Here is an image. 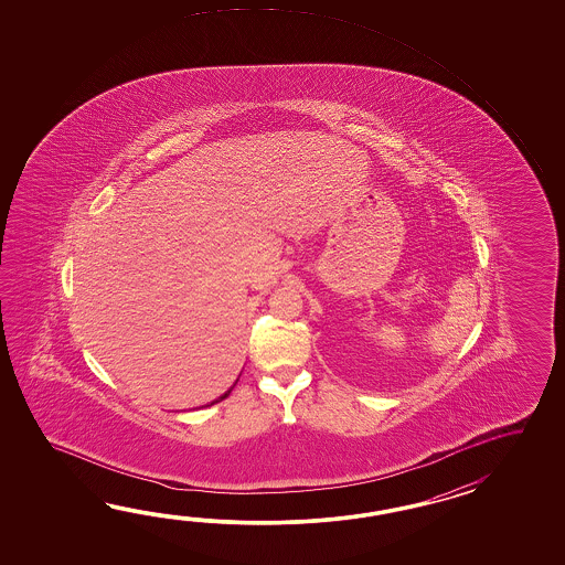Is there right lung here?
I'll list each match as a JSON object with an SVG mask.
<instances>
[{
    "label": "right lung",
    "mask_w": 565,
    "mask_h": 565,
    "mask_svg": "<svg viewBox=\"0 0 565 565\" xmlns=\"http://www.w3.org/2000/svg\"><path fill=\"white\" fill-rule=\"evenodd\" d=\"M230 392H232V390H228V392H226V394H224V396L220 397V399H216V402H212V404H217V402H222V399H224V397H228Z\"/></svg>",
    "instance_id": "obj_1"
}]
</instances>
